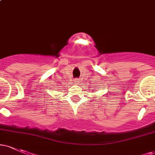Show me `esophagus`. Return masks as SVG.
Wrapping results in <instances>:
<instances>
[{
    "instance_id": "34e87169",
    "label": "esophagus",
    "mask_w": 155,
    "mask_h": 155,
    "mask_svg": "<svg viewBox=\"0 0 155 155\" xmlns=\"http://www.w3.org/2000/svg\"><path fill=\"white\" fill-rule=\"evenodd\" d=\"M74 82H75V83H79V79H76L75 80H74Z\"/></svg>"
}]
</instances>
